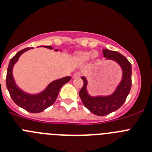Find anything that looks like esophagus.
I'll return each mask as SVG.
<instances>
[{
	"instance_id": "34e87169",
	"label": "esophagus",
	"mask_w": 152,
	"mask_h": 152,
	"mask_svg": "<svg viewBox=\"0 0 152 152\" xmlns=\"http://www.w3.org/2000/svg\"><path fill=\"white\" fill-rule=\"evenodd\" d=\"M80 76H81V73H79V72H76V73H75L74 75H73V78H74V79H77V78L80 77Z\"/></svg>"
}]
</instances>
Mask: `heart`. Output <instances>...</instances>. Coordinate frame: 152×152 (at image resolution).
<instances>
[{
  "label": "heart",
  "mask_w": 152,
  "mask_h": 152,
  "mask_svg": "<svg viewBox=\"0 0 152 152\" xmlns=\"http://www.w3.org/2000/svg\"><path fill=\"white\" fill-rule=\"evenodd\" d=\"M98 56V53L96 51H80L77 54V58L81 62H86L92 57V58H96Z\"/></svg>",
  "instance_id": "heart-1"
}]
</instances>
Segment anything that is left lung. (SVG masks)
Returning a JSON list of instances; mask_svg holds the SVG:
<instances>
[{
	"mask_svg": "<svg viewBox=\"0 0 152 152\" xmlns=\"http://www.w3.org/2000/svg\"><path fill=\"white\" fill-rule=\"evenodd\" d=\"M102 50L106 60L115 61L120 65L123 71V76L115 91L107 96H91L87 90V79L85 76L81 77L84 85L79 91V97L86 108L98 116L107 115L118 110L125 102L132 86V66L129 61L117 51L108 49Z\"/></svg>",
	"mask_w": 152,
	"mask_h": 152,
	"instance_id": "left-lung-1",
	"label": "left lung"
}]
</instances>
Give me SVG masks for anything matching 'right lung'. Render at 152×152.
<instances>
[{
    "mask_svg": "<svg viewBox=\"0 0 152 152\" xmlns=\"http://www.w3.org/2000/svg\"><path fill=\"white\" fill-rule=\"evenodd\" d=\"M52 50L51 46H40ZM31 48L23 49L19 51L14 57L10 60L7 68L6 78L7 88L9 91L10 97L13 102L22 108L25 109L30 113H40L45 110L48 107L51 106L55 102L61 88L71 79V76H66L51 82L42 92L38 94H28L20 89L15 83L13 76V68L20 56L29 50ZM57 51V49H55Z\"/></svg>",
    "mask_w": 152,
    "mask_h": 152,
    "instance_id": "right-lung-1",
    "label": "right lung"
}]
</instances>
